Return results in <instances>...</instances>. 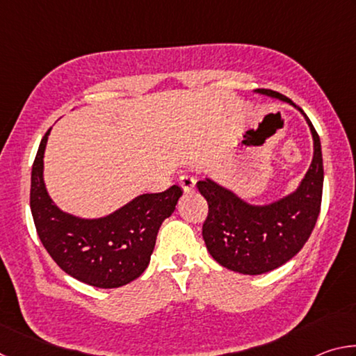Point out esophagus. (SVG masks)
<instances>
[{
    "label": "esophagus",
    "instance_id": "esophagus-1",
    "mask_svg": "<svg viewBox=\"0 0 356 356\" xmlns=\"http://www.w3.org/2000/svg\"><path fill=\"white\" fill-rule=\"evenodd\" d=\"M179 185L182 186V190L185 193H188L191 190H195V185H196V179L193 176H188V174H184V176L179 177Z\"/></svg>",
    "mask_w": 356,
    "mask_h": 356
}]
</instances>
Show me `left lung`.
I'll return each mask as SVG.
<instances>
[{"instance_id":"1","label":"left lung","mask_w":356,"mask_h":356,"mask_svg":"<svg viewBox=\"0 0 356 356\" xmlns=\"http://www.w3.org/2000/svg\"><path fill=\"white\" fill-rule=\"evenodd\" d=\"M256 92L287 102L303 114L314 141V155L298 188L267 206H252L212 179L196 184L209 204L202 238L210 256L222 267L243 275L272 272L303 248L321 213L323 190L321 138L309 118L286 95L272 89Z\"/></svg>"}]
</instances>
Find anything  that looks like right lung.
Masks as SVG:
<instances>
[{
    "mask_svg": "<svg viewBox=\"0 0 356 356\" xmlns=\"http://www.w3.org/2000/svg\"><path fill=\"white\" fill-rule=\"evenodd\" d=\"M50 130L42 138L33 163L29 195L42 245L65 273L84 284L100 289L129 284L147 268L159 229L176 210L182 190L172 185L166 191L140 195L102 218L65 213L51 201L44 184V152Z\"/></svg>",
    "mask_w": 356,
    "mask_h": 356,
    "instance_id": "right-lung-1",
    "label": "right lung"
}]
</instances>
